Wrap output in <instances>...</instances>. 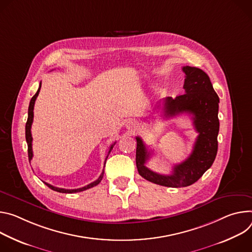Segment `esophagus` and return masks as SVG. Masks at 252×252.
Masks as SVG:
<instances>
[{"label": "esophagus", "instance_id": "1", "mask_svg": "<svg viewBox=\"0 0 252 252\" xmlns=\"http://www.w3.org/2000/svg\"><path fill=\"white\" fill-rule=\"evenodd\" d=\"M128 125H129V128H135V127H136V125H137V124H136V123H135V122H133V121H130V122H129V124H128Z\"/></svg>", "mask_w": 252, "mask_h": 252}]
</instances>
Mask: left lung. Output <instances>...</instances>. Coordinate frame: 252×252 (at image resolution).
Wrapping results in <instances>:
<instances>
[{"label":"left lung","instance_id":"left-lung-1","mask_svg":"<svg viewBox=\"0 0 252 252\" xmlns=\"http://www.w3.org/2000/svg\"><path fill=\"white\" fill-rule=\"evenodd\" d=\"M183 88L185 94L175 99L163 100V111L167 118L182 113L192 116L195 130L198 133L191 154L183 162L174 165L172 173L164 175L146 167L150 156L140 137H136V166L139 174L146 180L166 187H186L196 182L213 164L218 148L219 98L213 89L208 75L199 68L185 66Z\"/></svg>","mask_w":252,"mask_h":252}]
</instances>
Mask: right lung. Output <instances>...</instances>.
<instances>
[{
    "instance_id": "add662e5",
    "label": "right lung",
    "mask_w": 252,
    "mask_h": 252,
    "mask_svg": "<svg viewBox=\"0 0 252 252\" xmlns=\"http://www.w3.org/2000/svg\"><path fill=\"white\" fill-rule=\"evenodd\" d=\"M41 85H42V83H40V86H39V89H38L37 93L32 97V99H31V101H30L29 109H28V120H27V123H26V141H27V144H28V156H29V161H30V162H31V160H32V158H33V150H32V140H33V138H32V134H31V127H32L33 118H34V105H35V101H36V99H37V97H38V95H39V92H40V89H41ZM115 143H116V142H114L113 144L111 145V147H110V149H109V151H108V154H107V156H106L105 163H106V160H107V158H108V156H109V154H110L112 148H113V146L115 145ZM105 163H104V167H105ZM103 175H104V169H103L101 175L99 176V178H98L97 180H95L94 182H92V183H90V184H88V185H86V186H84V187H82V188H78V189L59 188V187H55V186H53V185H51V184H49V183H47V182H44V183H45L49 188H51V189L54 190V191H57V192H60V193H76V192H81V191H84V190H87V189H89V188H92V187L98 185V184L101 182V180H102V178H103Z\"/></svg>"
}]
</instances>
